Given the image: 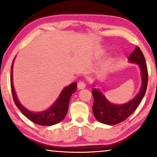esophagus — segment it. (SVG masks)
Listing matches in <instances>:
<instances>
[{"mask_svg": "<svg viewBox=\"0 0 157 157\" xmlns=\"http://www.w3.org/2000/svg\"><path fill=\"white\" fill-rule=\"evenodd\" d=\"M77 87H78V89H84V88L86 87L85 83L82 81H80L79 82H78V83H77Z\"/></svg>", "mask_w": 157, "mask_h": 157, "instance_id": "34e87169", "label": "esophagus"}]
</instances>
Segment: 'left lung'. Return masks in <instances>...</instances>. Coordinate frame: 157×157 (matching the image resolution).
Instances as JSON below:
<instances>
[{
  "label": "left lung",
  "instance_id": "left-lung-1",
  "mask_svg": "<svg viewBox=\"0 0 157 157\" xmlns=\"http://www.w3.org/2000/svg\"><path fill=\"white\" fill-rule=\"evenodd\" d=\"M128 61L140 66L142 76V85L140 91L129 102L122 105H115L109 102L99 90L94 89L92 94L94 101L92 109L94 117L101 123L115 125L124 121L134 112L144 96L148 83V70L145 58L138 46L130 54Z\"/></svg>",
  "mask_w": 157,
  "mask_h": 157
}]
</instances>
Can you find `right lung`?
Returning <instances> with one entry per match:
<instances>
[{"instance_id": "right-lung-1", "label": "right lung", "mask_w": 157, "mask_h": 157, "mask_svg": "<svg viewBox=\"0 0 157 157\" xmlns=\"http://www.w3.org/2000/svg\"><path fill=\"white\" fill-rule=\"evenodd\" d=\"M14 59L13 61L12 66L10 68V87H11V91L13 94L14 102L16 106L20 109V111L29 120L33 121L38 125L41 126H51L54 125L56 124L59 123L66 117L68 111V104H69L70 98L72 94H74L76 90V83H73L71 84L66 87L61 94H60L59 97L58 98L54 104L48 109V110L40 113H33L31 112L23 107L20 104L18 98L16 97V93H15L13 89V65Z\"/></svg>"}]
</instances>
